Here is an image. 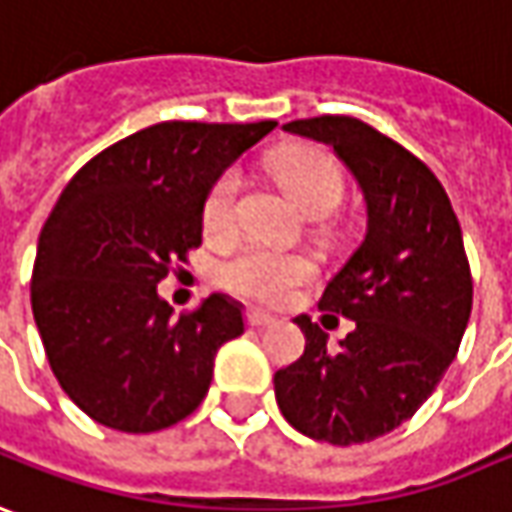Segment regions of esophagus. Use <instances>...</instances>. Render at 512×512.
<instances>
[{"mask_svg":"<svg viewBox=\"0 0 512 512\" xmlns=\"http://www.w3.org/2000/svg\"><path fill=\"white\" fill-rule=\"evenodd\" d=\"M248 324H250V327H256V329L273 327V324H276V318H273L270 312H264V310H256V307H250V310H248Z\"/></svg>","mask_w":512,"mask_h":512,"instance_id":"obj_1","label":"esophagus"}]
</instances>
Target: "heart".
I'll list each match as a JSON object with an SVG mask.
<instances>
[{
	"label": "heart",
	"mask_w": 512,
	"mask_h": 512,
	"mask_svg": "<svg viewBox=\"0 0 512 512\" xmlns=\"http://www.w3.org/2000/svg\"><path fill=\"white\" fill-rule=\"evenodd\" d=\"M270 174L310 219H327L344 200V174L332 154L312 146H287L270 154ZM236 174H222L202 202V225L208 233H225L233 222ZM315 267L307 256L250 245L219 264V281L239 296L281 304L293 296L298 284L310 281Z\"/></svg>",
	"instance_id": "1"
}]
</instances>
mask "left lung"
Segmentation results:
<instances>
[{
	"label": "left lung",
	"mask_w": 512,
	"mask_h": 512,
	"mask_svg": "<svg viewBox=\"0 0 512 512\" xmlns=\"http://www.w3.org/2000/svg\"><path fill=\"white\" fill-rule=\"evenodd\" d=\"M284 132L335 149L363 194L366 231L318 304L355 329L329 349L327 332L298 315L307 349L273 377L276 403L310 440H377L423 406L456 358L473 304L462 228L431 168L369 123L321 115Z\"/></svg>",
	"instance_id": "8db88e82"
}]
</instances>
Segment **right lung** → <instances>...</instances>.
Here are the masks:
<instances>
[{"instance_id":"1","label":"right lung","mask_w":512,"mask_h":512,"mask_svg":"<svg viewBox=\"0 0 512 512\" xmlns=\"http://www.w3.org/2000/svg\"><path fill=\"white\" fill-rule=\"evenodd\" d=\"M276 120H166L95 154L39 236L30 301L50 369L95 423L152 434L208 394L219 346L245 332L242 304L214 293L174 318L157 293L202 242V202Z\"/></svg>"}]
</instances>
